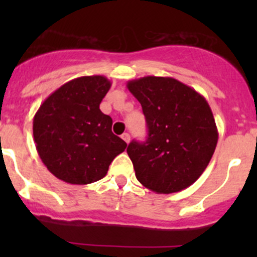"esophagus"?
<instances>
[{
    "label": "esophagus",
    "instance_id": "esophagus-1",
    "mask_svg": "<svg viewBox=\"0 0 257 257\" xmlns=\"http://www.w3.org/2000/svg\"><path fill=\"white\" fill-rule=\"evenodd\" d=\"M121 139H123L125 143H129V142H131V136H129L128 133H124V134H121Z\"/></svg>",
    "mask_w": 257,
    "mask_h": 257
}]
</instances>
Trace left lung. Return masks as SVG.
<instances>
[{"instance_id": "obj_1", "label": "left lung", "mask_w": 257, "mask_h": 257, "mask_svg": "<svg viewBox=\"0 0 257 257\" xmlns=\"http://www.w3.org/2000/svg\"><path fill=\"white\" fill-rule=\"evenodd\" d=\"M126 88L142 104L148 126L147 141H133L126 149L137 179L158 194L184 190L203 174L216 148L209 103L172 77H143Z\"/></svg>"}]
</instances>
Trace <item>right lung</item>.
<instances>
[{
  "label": "right lung",
  "instance_id": "obj_1",
  "mask_svg": "<svg viewBox=\"0 0 257 257\" xmlns=\"http://www.w3.org/2000/svg\"><path fill=\"white\" fill-rule=\"evenodd\" d=\"M104 76L72 79L54 90L33 118V138L43 164L56 178L85 185L107 175L126 143L112 132L99 104L109 90Z\"/></svg>",
  "mask_w": 257,
  "mask_h": 257
}]
</instances>
